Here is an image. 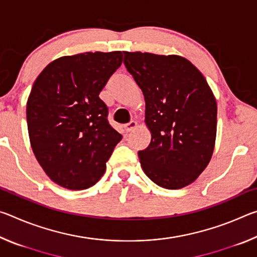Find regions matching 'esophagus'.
<instances>
[{
  "label": "esophagus",
  "instance_id": "esophagus-1",
  "mask_svg": "<svg viewBox=\"0 0 257 257\" xmlns=\"http://www.w3.org/2000/svg\"><path fill=\"white\" fill-rule=\"evenodd\" d=\"M137 128V122L136 121H130L129 123H127L124 125V129H125V132H133L134 129H136Z\"/></svg>",
  "mask_w": 257,
  "mask_h": 257
}]
</instances>
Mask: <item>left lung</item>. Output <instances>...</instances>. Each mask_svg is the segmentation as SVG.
Segmentation results:
<instances>
[{
	"label": "left lung",
	"instance_id": "8db88e82",
	"mask_svg": "<svg viewBox=\"0 0 257 257\" xmlns=\"http://www.w3.org/2000/svg\"><path fill=\"white\" fill-rule=\"evenodd\" d=\"M145 98L151 144L138 156L156 185L180 189L210 163L216 138V101L202 72L184 56L123 52Z\"/></svg>",
	"mask_w": 257,
	"mask_h": 257
}]
</instances>
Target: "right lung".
<instances>
[{"mask_svg":"<svg viewBox=\"0 0 257 257\" xmlns=\"http://www.w3.org/2000/svg\"><path fill=\"white\" fill-rule=\"evenodd\" d=\"M121 63V51L61 56L34 82L26 108L30 145L46 176L63 188L96 184L122 138L98 96Z\"/></svg>","mask_w":257,"mask_h":257,"instance_id":"obj_1","label":"right lung"}]
</instances>
